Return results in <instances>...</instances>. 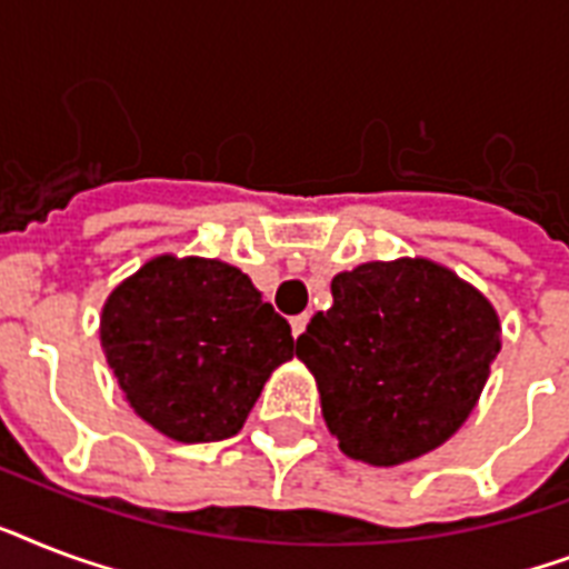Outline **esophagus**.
Here are the masks:
<instances>
[{"label":"esophagus","mask_w":569,"mask_h":569,"mask_svg":"<svg viewBox=\"0 0 569 569\" xmlns=\"http://www.w3.org/2000/svg\"><path fill=\"white\" fill-rule=\"evenodd\" d=\"M307 321H310V316H307V312H303V316H295L292 319V337L298 339L303 333V330H307Z\"/></svg>","instance_id":"esophagus-1"}]
</instances>
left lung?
Masks as SVG:
<instances>
[{
	"label": "left lung",
	"instance_id": "left-lung-1",
	"mask_svg": "<svg viewBox=\"0 0 569 569\" xmlns=\"http://www.w3.org/2000/svg\"><path fill=\"white\" fill-rule=\"evenodd\" d=\"M333 307L298 337L321 416L348 458L398 467L467 422L502 348L499 312L425 257L363 262L330 283Z\"/></svg>",
	"mask_w": 569,
	"mask_h": 569
}]
</instances>
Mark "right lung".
<instances>
[{
    "mask_svg": "<svg viewBox=\"0 0 569 569\" xmlns=\"http://www.w3.org/2000/svg\"><path fill=\"white\" fill-rule=\"evenodd\" d=\"M100 346L129 407L177 442L241 431L292 328L250 277L206 257L147 259L102 303Z\"/></svg>",
    "mask_w": 569,
    "mask_h": 569,
    "instance_id": "1",
    "label": "right lung"
}]
</instances>
